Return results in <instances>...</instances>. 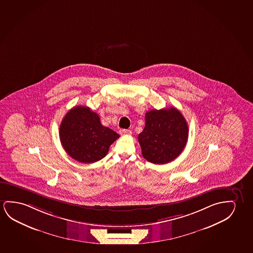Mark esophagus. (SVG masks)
I'll return each mask as SVG.
<instances>
[{
    "mask_svg": "<svg viewBox=\"0 0 253 253\" xmlns=\"http://www.w3.org/2000/svg\"><path fill=\"white\" fill-rule=\"evenodd\" d=\"M131 131L130 130H127V129H121L120 130V134L122 136L129 135V134H131Z\"/></svg>",
    "mask_w": 253,
    "mask_h": 253,
    "instance_id": "obj_1",
    "label": "esophagus"
}]
</instances>
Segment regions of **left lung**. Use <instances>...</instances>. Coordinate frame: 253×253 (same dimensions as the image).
<instances>
[{
    "mask_svg": "<svg viewBox=\"0 0 253 253\" xmlns=\"http://www.w3.org/2000/svg\"><path fill=\"white\" fill-rule=\"evenodd\" d=\"M145 120V127L138 136L144 158L154 164L177 158L189 136L187 121L180 111L174 107L152 110L146 113Z\"/></svg>",
    "mask_w": 253,
    "mask_h": 253,
    "instance_id": "obj_1",
    "label": "left lung"
}]
</instances>
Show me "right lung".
Instances as JSON below:
<instances>
[{
	"label": "right lung",
	"instance_id": "right-lung-1",
	"mask_svg": "<svg viewBox=\"0 0 253 253\" xmlns=\"http://www.w3.org/2000/svg\"><path fill=\"white\" fill-rule=\"evenodd\" d=\"M61 143L72 159L93 163L104 158L120 135L104 126L97 113L87 106H75L64 116L59 128Z\"/></svg>",
	"mask_w": 253,
	"mask_h": 253
}]
</instances>
